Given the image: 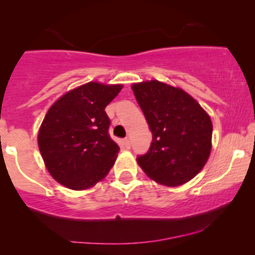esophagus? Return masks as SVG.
<instances>
[{
  "label": "esophagus",
  "instance_id": "obj_1",
  "mask_svg": "<svg viewBox=\"0 0 255 255\" xmlns=\"http://www.w3.org/2000/svg\"><path fill=\"white\" fill-rule=\"evenodd\" d=\"M123 143H125V145L127 146V148H129L130 146V142H129V138H126L125 140H123Z\"/></svg>",
  "mask_w": 255,
  "mask_h": 255
}]
</instances>
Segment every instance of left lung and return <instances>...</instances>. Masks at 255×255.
Masks as SVG:
<instances>
[{"label": "left lung", "instance_id": "8db88e82", "mask_svg": "<svg viewBox=\"0 0 255 255\" xmlns=\"http://www.w3.org/2000/svg\"><path fill=\"white\" fill-rule=\"evenodd\" d=\"M132 90L153 134L148 153L138 156V164L159 184H185L210 156V116L184 90L158 80L133 84Z\"/></svg>", "mask_w": 255, "mask_h": 255}]
</instances>
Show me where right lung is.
<instances>
[{
	"instance_id": "add662e5",
	"label": "right lung",
	"mask_w": 255,
	"mask_h": 255,
	"mask_svg": "<svg viewBox=\"0 0 255 255\" xmlns=\"http://www.w3.org/2000/svg\"><path fill=\"white\" fill-rule=\"evenodd\" d=\"M122 85L87 82L54 102L38 133V145L50 175L71 190L94 186L109 174L120 146L109 134L105 112Z\"/></svg>"
}]
</instances>
